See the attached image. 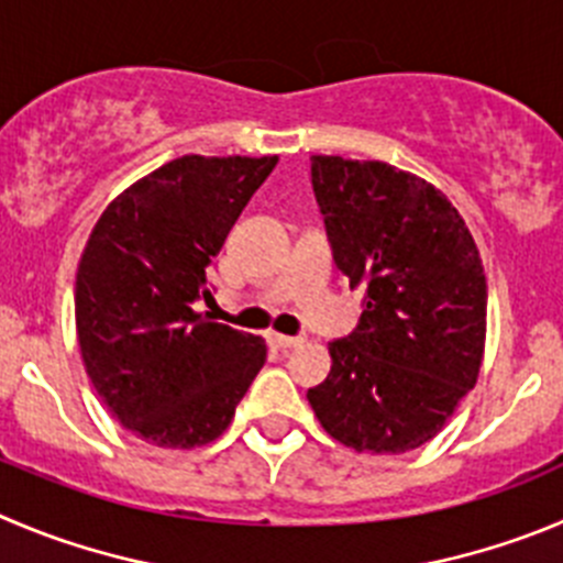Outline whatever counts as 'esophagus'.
Listing matches in <instances>:
<instances>
[{
	"mask_svg": "<svg viewBox=\"0 0 563 563\" xmlns=\"http://www.w3.org/2000/svg\"><path fill=\"white\" fill-rule=\"evenodd\" d=\"M302 335H280V333H272L269 335V344L275 346V350H294V346L302 344Z\"/></svg>",
	"mask_w": 563,
	"mask_h": 563,
	"instance_id": "esophagus-1",
	"label": "esophagus"
}]
</instances>
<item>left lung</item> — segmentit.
<instances>
[{
    "instance_id": "left-lung-1",
    "label": "left lung",
    "mask_w": 563,
    "mask_h": 563,
    "mask_svg": "<svg viewBox=\"0 0 563 563\" xmlns=\"http://www.w3.org/2000/svg\"><path fill=\"white\" fill-rule=\"evenodd\" d=\"M311 183L364 313L330 341L333 366L308 402L358 453L422 448L481 372L486 277L475 241L444 194L388 163L313 155Z\"/></svg>"
}]
</instances>
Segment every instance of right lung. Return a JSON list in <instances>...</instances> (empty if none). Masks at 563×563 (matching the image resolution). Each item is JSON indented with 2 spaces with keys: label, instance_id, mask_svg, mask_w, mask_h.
I'll use <instances>...</instances> for the list:
<instances>
[{
  "label": "right lung",
  "instance_id": "right-lung-1",
  "mask_svg": "<svg viewBox=\"0 0 563 563\" xmlns=\"http://www.w3.org/2000/svg\"><path fill=\"white\" fill-rule=\"evenodd\" d=\"M277 157L183 155L104 208L80 257L77 339L93 388L130 433L208 444L266 361L257 335L194 313L208 266Z\"/></svg>",
  "mask_w": 563,
  "mask_h": 563
}]
</instances>
